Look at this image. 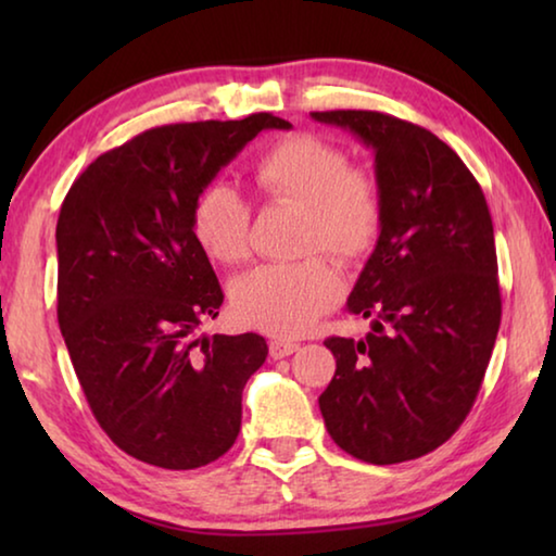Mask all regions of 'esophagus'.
<instances>
[{"label":"esophagus","mask_w":556,"mask_h":556,"mask_svg":"<svg viewBox=\"0 0 556 556\" xmlns=\"http://www.w3.org/2000/svg\"><path fill=\"white\" fill-rule=\"evenodd\" d=\"M299 351V343L294 341H281V338H275V341L269 343V355L275 357V361H279V357H287L291 353Z\"/></svg>","instance_id":"1"}]
</instances>
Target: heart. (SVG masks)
<instances>
[{
  "instance_id": "b5f03b06",
  "label": "heart",
  "mask_w": 556,
  "mask_h": 556,
  "mask_svg": "<svg viewBox=\"0 0 556 556\" xmlns=\"http://www.w3.org/2000/svg\"><path fill=\"white\" fill-rule=\"evenodd\" d=\"M255 184L271 201L301 208L299 252L321 248L338 260H357L378 240L382 193L375 176L348 166L343 149L316 135H291L255 164ZM248 205L228 184L195 195L188 225L211 260L235 265L248 255ZM341 277L321 255L291 265H260L230 287V304L244 326L275 336H299L341 299Z\"/></svg>"
}]
</instances>
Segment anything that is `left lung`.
Masks as SVG:
<instances>
[{"label":"left lung","instance_id":"1","mask_svg":"<svg viewBox=\"0 0 556 556\" xmlns=\"http://www.w3.org/2000/svg\"><path fill=\"white\" fill-rule=\"evenodd\" d=\"M372 149L382 228L348 296L372 331L326 338L318 397L345 454L375 466L429 454L464 425L501 328L493 220L481 186L429 129L370 110L312 112Z\"/></svg>","mask_w":556,"mask_h":556}]
</instances>
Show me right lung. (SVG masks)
Returning <instances> with one entry per match:
<instances>
[{"instance_id":"add662e5","label":"right lung","mask_w":556,"mask_h":556,"mask_svg":"<svg viewBox=\"0 0 556 556\" xmlns=\"http://www.w3.org/2000/svg\"><path fill=\"white\" fill-rule=\"evenodd\" d=\"M262 129L244 119L154 127L98 156L55 225L59 326L100 427L168 470L211 464L238 439L242 390L267 357L257 333L193 338L223 289L193 240V199Z\"/></svg>"}]
</instances>
